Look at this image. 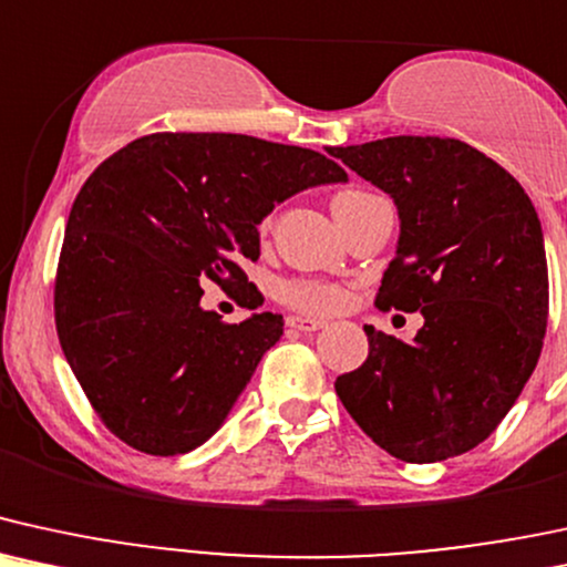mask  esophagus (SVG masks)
<instances>
[{
	"mask_svg": "<svg viewBox=\"0 0 567 567\" xmlns=\"http://www.w3.org/2000/svg\"><path fill=\"white\" fill-rule=\"evenodd\" d=\"M286 326L295 331H302V334H312V331H321L323 329V321H318V318H305V316H291L286 318Z\"/></svg>",
	"mask_w": 567,
	"mask_h": 567,
	"instance_id": "34e87169",
	"label": "esophagus"
}]
</instances>
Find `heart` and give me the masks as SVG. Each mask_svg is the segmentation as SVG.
I'll use <instances>...</instances> for the list:
<instances>
[{"label":"heart","instance_id":"obj_1","mask_svg":"<svg viewBox=\"0 0 567 567\" xmlns=\"http://www.w3.org/2000/svg\"><path fill=\"white\" fill-rule=\"evenodd\" d=\"M339 196H352V193H339ZM262 228H268V223ZM278 297L289 308L312 312V316H329V312L342 310L344 302H348V291L342 286L331 281H312V278H291V281H284L278 286Z\"/></svg>","mask_w":567,"mask_h":567}]
</instances>
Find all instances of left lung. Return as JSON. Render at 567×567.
I'll return each mask as SVG.
<instances>
[{"label": "left lung", "instance_id": "left-lung-1", "mask_svg": "<svg viewBox=\"0 0 567 567\" xmlns=\"http://www.w3.org/2000/svg\"><path fill=\"white\" fill-rule=\"evenodd\" d=\"M398 206L379 308L422 312L414 342L365 326L369 358L334 388L390 456L432 464L498 427L534 374L549 312L544 233L523 185L454 137L329 148Z\"/></svg>", "mask_w": 567, "mask_h": 567}]
</instances>
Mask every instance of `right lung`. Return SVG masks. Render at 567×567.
<instances>
[{
	"instance_id": "right-lung-1",
	"label": "right lung",
	"mask_w": 567,
	"mask_h": 567,
	"mask_svg": "<svg viewBox=\"0 0 567 567\" xmlns=\"http://www.w3.org/2000/svg\"><path fill=\"white\" fill-rule=\"evenodd\" d=\"M329 183L348 172L323 153L228 132L145 135L86 177L60 249L55 326L118 441L177 456L223 427L284 318L223 323L202 308V281L262 305L241 268L259 259L257 225Z\"/></svg>"
}]
</instances>
